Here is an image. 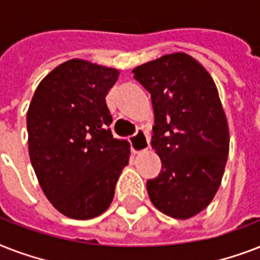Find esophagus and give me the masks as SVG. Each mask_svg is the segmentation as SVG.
<instances>
[{
    "mask_svg": "<svg viewBox=\"0 0 260 260\" xmlns=\"http://www.w3.org/2000/svg\"><path fill=\"white\" fill-rule=\"evenodd\" d=\"M129 142L134 154H142V152L150 148V139L143 131H138L136 135L129 139Z\"/></svg>",
    "mask_w": 260,
    "mask_h": 260,
    "instance_id": "obj_1",
    "label": "esophagus"
}]
</instances>
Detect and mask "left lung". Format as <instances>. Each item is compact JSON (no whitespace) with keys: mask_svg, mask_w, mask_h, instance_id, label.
<instances>
[{"mask_svg":"<svg viewBox=\"0 0 260 260\" xmlns=\"http://www.w3.org/2000/svg\"><path fill=\"white\" fill-rule=\"evenodd\" d=\"M132 73L151 93V144L162 162L160 174L147 181L151 202L170 217H193L217 193L230 151L217 86L205 67L185 52L163 55Z\"/></svg>","mask_w":260,"mask_h":260,"instance_id":"left-lung-1","label":"left lung"}]
</instances>
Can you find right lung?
<instances>
[{
    "mask_svg": "<svg viewBox=\"0 0 260 260\" xmlns=\"http://www.w3.org/2000/svg\"><path fill=\"white\" fill-rule=\"evenodd\" d=\"M120 71L70 59L42 79L26 112L30 163L55 209L89 220L112 204L131 156L129 143L114 139L105 97Z\"/></svg>",
    "mask_w": 260,
    "mask_h": 260,
    "instance_id": "right-lung-1",
    "label": "right lung"
}]
</instances>
